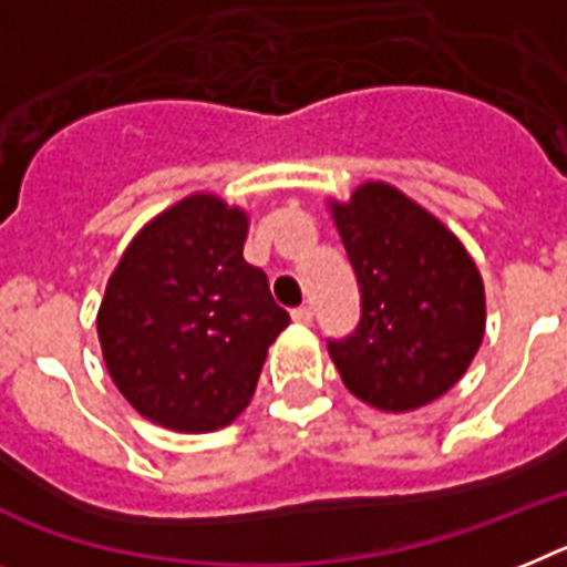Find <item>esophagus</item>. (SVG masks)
<instances>
[{"label": "esophagus", "instance_id": "34e87169", "mask_svg": "<svg viewBox=\"0 0 567 567\" xmlns=\"http://www.w3.org/2000/svg\"><path fill=\"white\" fill-rule=\"evenodd\" d=\"M291 320L297 322V326H311L313 322V311L308 306H302V308H293L291 311Z\"/></svg>", "mask_w": 567, "mask_h": 567}]
</instances>
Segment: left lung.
<instances>
[{"label":"left lung","mask_w":567,"mask_h":567,"mask_svg":"<svg viewBox=\"0 0 567 567\" xmlns=\"http://www.w3.org/2000/svg\"><path fill=\"white\" fill-rule=\"evenodd\" d=\"M331 216L360 285V322L328 340V354L369 406H426L458 383L484 340L478 268L432 213L383 181L331 204Z\"/></svg>","instance_id":"obj_1"}]
</instances>
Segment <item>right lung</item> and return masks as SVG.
Masks as SVG:
<instances>
[{"mask_svg": "<svg viewBox=\"0 0 567 567\" xmlns=\"http://www.w3.org/2000/svg\"><path fill=\"white\" fill-rule=\"evenodd\" d=\"M247 213L189 195L137 233L97 311L114 386L150 421L213 432L245 412L291 317L247 265Z\"/></svg>", "mask_w": 567, "mask_h": 567, "instance_id": "obj_1", "label": "right lung"}]
</instances>
